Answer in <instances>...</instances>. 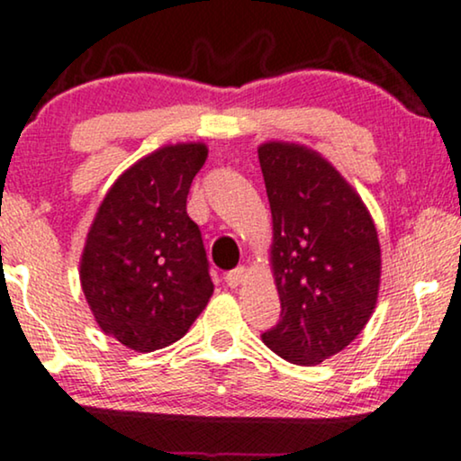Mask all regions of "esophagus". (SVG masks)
<instances>
[{
    "instance_id": "esophagus-1",
    "label": "esophagus",
    "mask_w": 461,
    "mask_h": 461,
    "mask_svg": "<svg viewBox=\"0 0 461 461\" xmlns=\"http://www.w3.org/2000/svg\"><path fill=\"white\" fill-rule=\"evenodd\" d=\"M246 277H248V267H237V269H232V271H229V274H226V284H229L230 288H237L240 286V284H243L246 282Z\"/></svg>"
}]
</instances>
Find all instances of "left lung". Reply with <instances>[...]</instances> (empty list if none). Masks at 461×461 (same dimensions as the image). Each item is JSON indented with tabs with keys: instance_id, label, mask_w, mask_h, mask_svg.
<instances>
[{
	"instance_id": "left-lung-1",
	"label": "left lung",
	"mask_w": 461,
	"mask_h": 461,
	"mask_svg": "<svg viewBox=\"0 0 461 461\" xmlns=\"http://www.w3.org/2000/svg\"><path fill=\"white\" fill-rule=\"evenodd\" d=\"M271 218V269L282 314L263 342L316 366L344 350L376 308L380 243L372 215L321 153L271 140L258 147Z\"/></svg>"
}]
</instances>
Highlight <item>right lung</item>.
Listing matches in <instances>:
<instances>
[{
	"label": "right lung",
	"mask_w": 461,
	"mask_h": 461,
	"mask_svg": "<svg viewBox=\"0 0 461 461\" xmlns=\"http://www.w3.org/2000/svg\"><path fill=\"white\" fill-rule=\"evenodd\" d=\"M207 145L160 147L117 177L98 207L81 257V286L95 322L136 352L184 338L213 294L196 221L185 212Z\"/></svg>",
	"instance_id": "obj_1"
}]
</instances>
